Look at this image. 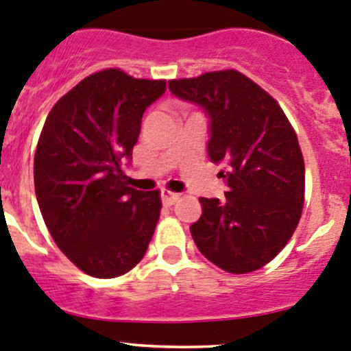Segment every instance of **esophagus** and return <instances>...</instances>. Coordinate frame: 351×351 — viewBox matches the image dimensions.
<instances>
[{
	"instance_id": "esophagus-1",
	"label": "esophagus",
	"mask_w": 351,
	"mask_h": 351,
	"mask_svg": "<svg viewBox=\"0 0 351 351\" xmlns=\"http://www.w3.org/2000/svg\"><path fill=\"white\" fill-rule=\"evenodd\" d=\"M160 197H162V202H164V204L172 206L177 199H179V194L171 193V191H167V189H162L160 191Z\"/></svg>"
}]
</instances>
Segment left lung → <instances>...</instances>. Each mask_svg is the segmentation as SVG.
Masks as SVG:
<instances>
[{"instance_id": "left-lung-1", "label": "left lung", "mask_w": 351, "mask_h": 351, "mask_svg": "<svg viewBox=\"0 0 351 351\" xmlns=\"http://www.w3.org/2000/svg\"><path fill=\"white\" fill-rule=\"evenodd\" d=\"M176 97L209 118L208 155L221 164L225 199L199 197L191 234L209 262L231 274L262 269L291 240L304 204V160L272 96L238 71L169 81Z\"/></svg>"}]
</instances>
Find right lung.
<instances>
[{"instance_id":"1","label":"right lung","mask_w":351,"mask_h":351,"mask_svg":"<svg viewBox=\"0 0 351 351\" xmlns=\"http://www.w3.org/2000/svg\"><path fill=\"white\" fill-rule=\"evenodd\" d=\"M164 93L165 81L106 69L60 97L42 128L34 179L43 221L64 255L97 279L132 270L160 216L158 191L128 187L121 165Z\"/></svg>"}]
</instances>
